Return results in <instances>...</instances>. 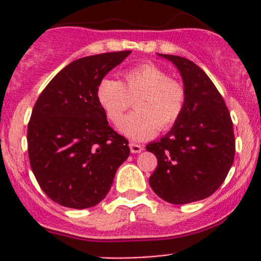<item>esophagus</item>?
<instances>
[{
	"mask_svg": "<svg viewBox=\"0 0 261 261\" xmlns=\"http://www.w3.org/2000/svg\"><path fill=\"white\" fill-rule=\"evenodd\" d=\"M129 149H130V153L137 154V153H141V151L144 150V146H141V145H138V144H133V142H130V144H129Z\"/></svg>",
	"mask_w": 261,
	"mask_h": 261,
	"instance_id": "obj_1",
	"label": "esophagus"
}]
</instances>
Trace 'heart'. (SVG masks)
Segmentation results:
<instances>
[{
	"mask_svg": "<svg viewBox=\"0 0 261 261\" xmlns=\"http://www.w3.org/2000/svg\"><path fill=\"white\" fill-rule=\"evenodd\" d=\"M138 98L133 114L122 119L125 111ZM96 102L114 125L120 124L125 137L142 141L168 130L179 121L186 106V91L180 84L153 64H142L123 73V82L103 78L96 86Z\"/></svg>",
	"mask_w": 261,
	"mask_h": 261,
	"instance_id": "b5f03b06",
	"label": "heart"
}]
</instances>
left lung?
I'll return each instance as SVG.
<instances>
[{
  "mask_svg": "<svg viewBox=\"0 0 261 261\" xmlns=\"http://www.w3.org/2000/svg\"><path fill=\"white\" fill-rule=\"evenodd\" d=\"M179 70L186 91L181 117L146 150L158 159L149 177L151 190L165 201L188 204L213 195L234 162L235 138L226 103L211 78L195 62L162 55Z\"/></svg>",
  "mask_w": 261,
  "mask_h": 261,
  "instance_id": "left-lung-1",
  "label": "left lung"
}]
</instances>
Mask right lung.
<instances>
[{
    "instance_id": "1",
    "label": "right lung",
    "mask_w": 261,
    "mask_h": 261,
    "mask_svg": "<svg viewBox=\"0 0 261 261\" xmlns=\"http://www.w3.org/2000/svg\"><path fill=\"white\" fill-rule=\"evenodd\" d=\"M129 55L121 50L70 62L34 106L27 129L30 165L41 190L62 206L99 204L129 156L126 138L108 125L96 102L100 80Z\"/></svg>"
}]
</instances>
